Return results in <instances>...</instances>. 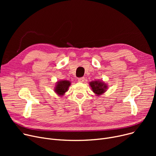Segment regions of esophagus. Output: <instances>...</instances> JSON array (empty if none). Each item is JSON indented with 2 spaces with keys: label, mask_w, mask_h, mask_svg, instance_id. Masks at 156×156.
Masks as SVG:
<instances>
[{
  "label": "esophagus",
  "mask_w": 156,
  "mask_h": 156,
  "mask_svg": "<svg viewBox=\"0 0 156 156\" xmlns=\"http://www.w3.org/2000/svg\"><path fill=\"white\" fill-rule=\"evenodd\" d=\"M85 80V78L84 77H81V78H79L78 81H79V82H83Z\"/></svg>",
  "instance_id": "1"
}]
</instances>
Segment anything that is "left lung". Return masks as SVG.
I'll list each match as a JSON object with an SVG mask.
<instances>
[{
    "label": "left lung",
    "instance_id": "left-lung-1",
    "mask_svg": "<svg viewBox=\"0 0 156 156\" xmlns=\"http://www.w3.org/2000/svg\"><path fill=\"white\" fill-rule=\"evenodd\" d=\"M90 85L94 94L97 96H99L101 94L106 92V90L108 89V85L105 83L103 81L100 80H95L90 82Z\"/></svg>",
    "mask_w": 156,
    "mask_h": 156
}]
</instances>
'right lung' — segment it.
Masks as SVG:
<instances>
[{"mask_svg": "<svg viewBox=\"0 0 156 156\" xmlns=\"http://www.w3.org/2000/svg\"><path fill=\"white\" fill-rule=\"evenodd\" d=\"M71 85V82L68 80H61L57 82L54 91L55 92L60 96H62L68 90L69 87Z\"/></svg>", "mask_w": 156, "mask_h": 156, "instance_id": "1", "label": "right lung"}]
</instances>
